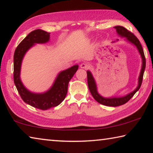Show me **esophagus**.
Instances as JSON below:
<instances>
[{
  "instance_id": "34e87169",
  "label": "esophagus",
  "mask_w": 153,
  "mask_h": 153,
  "mask_svg": "<svg viewBox=\"0 0 153 153\" xmlns=\"http://www.w3.org/2000/svg\"><path fill=\"white\" fill-rule=\"evenodd\" d=\"M80 67H81V68H82V69H87L89 68V65L86 63H82L80 64Z\"/></svg>"
}]
</instances>
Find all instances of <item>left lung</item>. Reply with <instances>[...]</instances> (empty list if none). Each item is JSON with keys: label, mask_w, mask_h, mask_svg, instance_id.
Wrapping results in <instances>:
<instances>
[{"label": "left lung", "mask_w": 153, "mask_h": 153, "mask_svg": "<svg viewBox=\"0 0 153 153\" xmlns=\"http://www.w3.org/2000/svg\"><path fill=\"white\" fill-rule=\"evenodd\" d=\"M114 28L117 31L118 34L123 36V37H126L127 40L129 42L134 44L135 45L138 50L139 51L141 57L142 59V66L140 71V74L139 79H138V86L130 94L125 96L123 97H113V98H104L98 94L97 90V86H96V83L94 78L92 76L91 73L89 71H87V79H88V88L90 90V92L92 95L93 98L97 100L98 102L100 104H102L103 105L109 106V107H117V106H120L126 104L127 102H128L133 96L135 94V93L138 91L141 86L142 79H143V75L145 70V67H146V59H145L144 53L143 48L142 47V45L140 42L139 40L136 38V36L133 33L129 32L123 26H115Z\"/></svg>", "instance_id": "8db88e82"}]
</instances>
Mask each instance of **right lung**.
I'll list each match as a JSON object with an SVG mask.
<instances>
[{
	"mask_svg": "<svg viewBox=\"0 0 153 153\" xmlns=\"http://www.w3.org/2000/svg\"><path fill=\"white\" fill-rule=\"evenodd\" d=\"M49 36L50 33L42 30L32 31L17 46L13 56V80L21 98L25 103L40 110H47L51 107H56L63 102L67 93L69 82L78 69V65H76L61 71L51 88L43 94H34L25 88L19 77L23 57L28 49L35 43L48 42Z\"/></svg>",
	"mask_w": 153,
	"mask_h": 153,
	"instance_id": "right-lung-1",
	"label": "right lung"
}]
</instances>
